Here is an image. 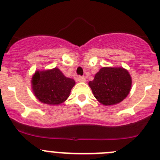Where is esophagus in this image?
<instances>
[{"mask_svg": "<svg viewBox=\"0 0 160 160\" xmlns=\"http://www.w3.org/2000/svg\"><path fill=\"white\" fill-rule=\"evenodd\" d=\"M77 80H78V81H80V82H85V81H86V78H85L84 77H81V76H80V77L77 78Z\"/></svg>", "mask_w": 160, "mask_h": 160, "instance_id": "obj_1", "label": "esophagus"}]
</instances>
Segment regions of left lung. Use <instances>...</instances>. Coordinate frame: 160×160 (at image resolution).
<instances>
[{"label":"left lung","instance_id":"obj_1","mask_svg":"<svg viewBox=\"0 0 160 160\" xmlns=\"http://www.w3.org/2000/svg\"><path fill=\"white\" fill-rule=\"evenodd\" d=\"M93 95L101 104L113 105L123 101L129 93L132 79L126 70L103 67L89 82Z\"/></svg>","mask_w":160,"mask_h":160}]
</instances>
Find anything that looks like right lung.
<instances>
[{
    "label": "right lung",
    "mask_w": 160,
    "mask_h": 160,
    "mask_svg": "<svg viewBox=\"0 0 160 160\" xmlns=\"http://www.w3.org/2000/svg\"><path fill=\"white\" fill-rule=\"evenodd\" d=\"M32 90L41 102L59 104L65 101L75 85L72 79L66 77L58 68L37 71L32 77Z\"/></svg>",
    "instance_id": "obj_1"
}]
</instances>
